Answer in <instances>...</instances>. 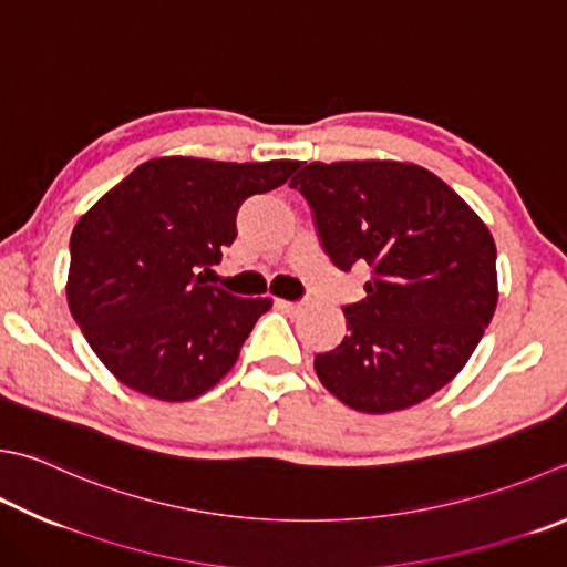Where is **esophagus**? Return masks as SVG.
<instances>
[{
  "label": "esophagus",
  "mask_w": 567,
  "mask_h": 567,
  "mask_svg": "<svg viewBox=\"0 0 567 567\" xmlns=\"http://www.w3.org/2000/svg\"><path fill=\"white\" fill-rule=\"evenodd\" d=\"M275 305L280 309H287V312H299V309H302V302H290V299H277Z\"/></svg>",
  "instance_id": "obj_1"
}]
</instances>
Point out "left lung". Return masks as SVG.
I'll list each match as a JSON object with an SVG mask.
<instances>
[{"instance_id": "left-lung-1", "label": "left lung", "mask_w": 567, "mask_h": 567, "mask_svg": "<svg viewBox=\"0 0 567 567\" xmlns=\"http://www.w3.org/2000/svg\"><path fill=\"white\" fill-rule=\"evenodd\" d=\"M339 270H371L349 334L317 353L329 393L359 413L417 405L457 375L496 309V246L460 194L408 162H312L290 182Z\"/></svg>"}]
</instances>
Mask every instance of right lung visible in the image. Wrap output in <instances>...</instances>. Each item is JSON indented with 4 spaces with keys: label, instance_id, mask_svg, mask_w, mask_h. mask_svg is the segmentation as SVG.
Here are the masks:
<instances>
[{
    "label": "right lung",
    "instance_id": "right-lung-1",
    "mask_svg": "<svg viewBox=\"0 0 567 567\" xmlns=\"http://www.w3.org/2000/svg\"><path fill=\"white\" fill-rule=\"evenodd\" d=\"M297 166L150 159L78 220L65 295L75 324L120 383L182 403L233 369L272 302L206 285L200 270L236 240L240 204L282 186Z\"/></svg>",
    "mask_w": 567,
    "mask_h": 567
}]
</instances>
